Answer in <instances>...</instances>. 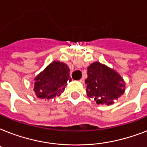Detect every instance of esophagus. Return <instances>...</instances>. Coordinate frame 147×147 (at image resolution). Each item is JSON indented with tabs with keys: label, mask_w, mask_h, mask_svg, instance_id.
Wrapping results in <instances>:
<instances>
[{
	"label": "esophagus",
	"mask_w": 147,
	"mask_h": 147,
	"mask_svg": "<svg viewBox=\"0 0 147 147\" xmlns=\"http://www.w3.org/2000/svg\"><path fill=\"white\" fill-rule=\"evenodd\" d=\"M79 82H80L81 83H84L85 82V79H84V78H81L80 80H79Z\"/></svg>",
	"instance_id": "esophagus-1"
}]
</instances>
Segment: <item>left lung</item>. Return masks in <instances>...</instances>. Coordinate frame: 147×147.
<instances>
[{
    "label": "left lung",
    "instance_id": "1",
    "mask_svg": "<svg viewBox=\"0 0 147 147\" xmlns=\"http://www.w3.org/2000/svg\"><path fill=\"white\" fill-rule=\"evenodd\" d=\"M86 93L98 105H111L124 93L126 83L114 69L99 62L88 66Z\"/></svg>",
    "mask_w": 147,
    "mask_h": 147
}]
</instances>
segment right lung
I'll return each instance as SVG.
<instances>
[{"mask_svg": "<svg viewBox=\"0 0 147 147\" xmlns=\"http://www.w3.org/2000/svg\"><path fill=\"white\" fill-rule=\"evenodd\" d=\"M71 81L70 70L67 64L54 61L34 78L33 91L38 98L49 100L60 96Z\"/></svg>", "mask_w": 147, "mask_h": 147, "instance_id": "right-lung-1", "label": "right lung"}]
</instances>
